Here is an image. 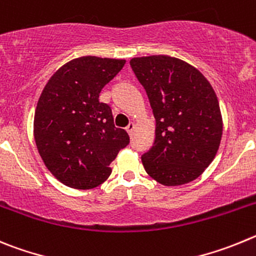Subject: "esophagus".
Returning a JSON list of instances; mask_svg holds the SVG:
<instances>
[{
  "instance_id": "obj_1",
  "label": "esophagus",
  "mask_w": 256,
  "mask_h": 256,
  "mask_svg": "<svg viewBox=\"0 0 256 256\" xmlns=\"http://www.w3.org/2000/svg\"><path fill=\"white\" fill-rule=\"evenodd\" d=\"M134 128H135V125H134L132 122H130L128 125V128H126V131H128V132L131 135V134H132V131H134Z\"/></svg>"
}]
</instances>
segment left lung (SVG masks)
Listing matches in <instances>:
<instances>
[{"label":"left lung","instance_id":"1","mask_svg":"<svg viewBox=\"0 0 256 256\" xmlns=\"http://www.w3.org/2000/svg\"><path fill=\"white\" fill-rule=\"evenodd\" d=\"M156 118V140L142 156L156 182L178 186L198 178L214 160L222 139L220 103L199 70L170 56L130 61Z\"/></svg>","mask_w":256,"mask_h":256}]
</instances>
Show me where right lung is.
Wrapping results in <instances>:
<instances>
[{"instance_id":"1","label":"right lung","mask_w":256,"mask_h":256,"mask_svg":"<svg viewBox=\"0 0 256 256\" xmlns=\"http://www.w3.org/2000/svg\"><path fill=\"white\" fill-rule=\"evenodd\" d=\"M125 60L85 56L68 62L48 80L34 116L36 148L58 181L74 188L104 182L128 132L114 124L112 110L100 93Z\"/></svg>"}]
</instances>
